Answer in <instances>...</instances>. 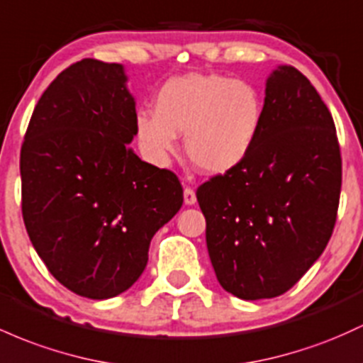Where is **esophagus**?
I'll return each instance as SVG.
<instances>
[{
    "label": "esophagus",
    "instance_id": "esophagus-1",
    "mask_svg": "<svg viewBox=\"0 0 363 363\" xmlns=\"http://www.w3.org/2000/svg\"><path fill=\"white\" fill-rule=\"evenodd\" d=\"M184 203L186 205H194V203H196V193H194V189L189 188V186L184 188Z\"/></svg>",
    "mask_w": 363,
    "mask_h": 363
}]
</instances>
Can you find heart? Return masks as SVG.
Listing matches in <instances>:
<instances>
[{"label": "heart", "mask_w": 363, "mask_h": 363, "mask_svg": "<svg viewBox=\"0 0 363 363\" xmlns=\"http://www.w3.org/2000/svg\"><path fill=\"white\" fill-rule=\"evenodd\" d=\"M264 118V103L252 84L218 74L170 79L155 98V111H139L136 139L143 153L167 165L186 134V155L196 169L222 175L252 153Z\"/></svg>", "instance_id": "heart-1"}]
</instances>
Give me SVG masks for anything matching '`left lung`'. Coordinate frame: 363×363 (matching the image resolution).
Wrapping results in <instances>:
<instances>
[{"label":"left lung","instance_id":"left-lung-1","mask_svg":"<svg viewBox=\"0 0 363 363\" xmlns=\"http://www.w3.org/2000/svg\"><path fill=\"white\" fill-rule=\"evenodd\" d=\"M340 193L333 115L300 70L277 67L252 153L196 191L222 288L241 300L291 289L328 246Z\"/></svg>","mask_w":363,"mask_h":363}]
</instances>
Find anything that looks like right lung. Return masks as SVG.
Returning a JSON list of instances; mask_svg holds the SVG:
<instances>
[{
    "label": "right lung",
    "instance_id": "add662e5",
    "mask_svg": "<svg viewBox=\"0 0 363 363\" xmlns=\"http://www.w3.org/2000/svg\"><path fill=\"white\" fill-rule=\"evenodd\" d=\"M121 63L84 58L48 86L20 150L22 215L60 284L106 300L148 264L150 241L182 206L177 175L129 148L136 101Z\"/></svg>",
    "mask_w": 363,
    "mask_h": 363
}]
</instances>
